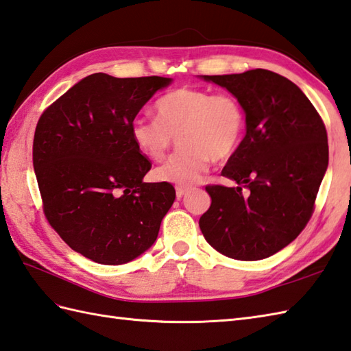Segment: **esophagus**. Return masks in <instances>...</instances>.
Listing matches in <instances>:
<instances>
[{
  "instance_id": "34e87169",
  "label": "esophagus",
  "mask_w": 351,
  "mask_h": 351,
  "mask_svg": "<svg viewBox=\"0 0 351 351\" xmlns=\"http://www.w3.org/2000/svg\"><path fill=\"white\" fill-rule=\"evenodd\" d=\"M189 191V188H184V186H177L176 188V195H177V198L180 199V198H183L184 195H186V192Z\"/></svg>"
}]
</instances>
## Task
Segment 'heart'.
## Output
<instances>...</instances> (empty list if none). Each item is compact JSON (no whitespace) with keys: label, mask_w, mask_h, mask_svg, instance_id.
Instances as JSON below:
<instances>
[{"label":"heart","mask_w":351,"mask_h":351,"mask_svg":"<svg viewBox=\"0 0 351 351\" xmlns=\"http://www.w3.org/2000/svg\"><path fill=\"white\" fill-rule=\"evenodd\" d=\"M154 120L136 119L130 138L150 160L165 158L173 138L180 152L154 169L158 182L191 186L204 177L212 160H225L236 152L245 134L246 115L230 93L182 87L156 100Z\"/></svg>","instance_id":"obj_1"}]
</instances>
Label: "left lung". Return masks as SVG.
<instances>
[{"instance_id": "1", "label": "left lung", "mask_w": 351, "mask_h": 351, "mask_svg": "<svg viewBox=\"0 0 351 351\" xmlns=\"http://www.w3.org/2000/svg\"><path fill=\"white\" fill-rule=\"evenodd\" d=\"M199 77L228 90L246 115V135L222 169L237 186H207L212 204L199 217L201 232L230 258H267L313 215L329 163L326 128L305 93L270 70Z\"/></svg>"}]
</instances>
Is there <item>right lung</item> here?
Listing matches in <instances>:
<instances>
[{
	"label": "right lung",
	"mask_w": 351,
	"mask_h": 351,
	"mask_svg": "<svg viewBox=\"0 0 351 351\" xmlns=\"http://www.w3.org/2000/svg\"><path fill=\"white\" fill-rule=\"evenodd\" d=\"M171 77H84L37 123L33 165L45 216L81 255L108 266L152 247L173 206L169 183H145L152 163L136 150L130 126Z\"/></svg>",
	"instance_id": "1"
}]
</instances>
